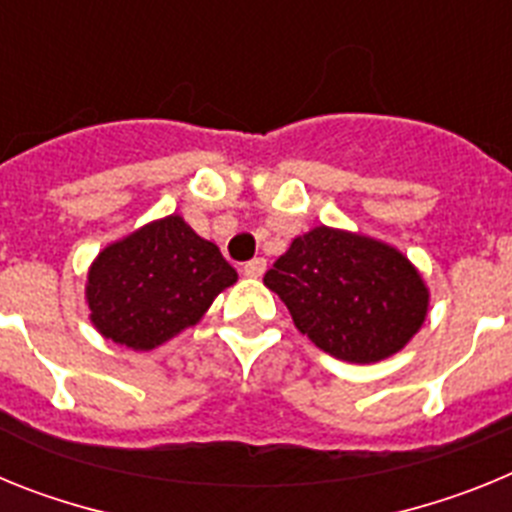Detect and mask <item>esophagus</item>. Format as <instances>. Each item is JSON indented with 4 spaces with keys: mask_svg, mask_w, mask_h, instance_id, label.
Segmentation results:
<instances>
[{
    "mask_svg": "<svg viewBox=\"0 0 512 512\" xmlns=\"http://www.w3.org/2000/svg\"><path fill=\"white\" fill-rule=\"evenodd\" d=\"M264 271H266V261L264 259H251V261H246V264H243V277L259 279Z\"/></svg>",
    "mask_w": 512,
    "mask_h": 512,
    "instance_id": "obj_1",
    "label": "esophagus"
}]
</instances>
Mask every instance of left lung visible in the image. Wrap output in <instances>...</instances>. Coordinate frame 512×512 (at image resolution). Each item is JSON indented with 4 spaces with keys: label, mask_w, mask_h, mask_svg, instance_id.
Instances as JSON below:
<instances>
[{
    "label": "left lung",
    "mask_w": 512,
    "mask_h": 512,
    "mask_svg": "<svg viewBox=\"0 0 512 512\" xmlns=\"http://www.w3.org/2000/svg\"><path fill=\"white\" fill-rule=\"evenodd\" d=\"M264 284L302 336L351 364L397 354L428 315V287L397 248L328 225L297 235Z\"/></svg>",
    "instance_id": "8db88e82"
}]
</instances>
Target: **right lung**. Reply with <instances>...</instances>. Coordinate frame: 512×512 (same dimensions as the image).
Listing matches in <instances>:
<instances>
[{"instance_id":"obj_1","label":"right lung","mask_w":512,"mask_h":512,"mask_svg":"<svg viewBox=\"0 0 512 512\" xmlns=\"http://www.w3.org/2000/svg\"><path fill=\"white\" fill-rule=\"evenodd\" d=\"M235 279L215 243L169 215L99 251L87 277L89 318L107 341L151 351L200 323Z\"/></svg>"}]
</instances>
